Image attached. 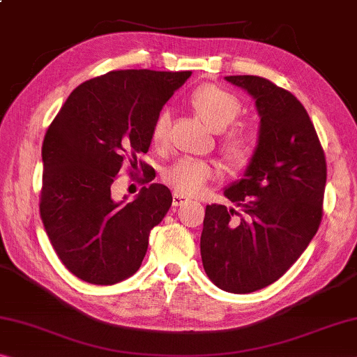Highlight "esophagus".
<instances>
[{"label":"esophagus","instance_id":"esophagus-1","mask_svg":"<svg viewBox=\"0 0 357 357\" xmlns=\"http://www.w3.org/2000/svg\"><path fill=\"white\" fill-rule=\"evenodd\" d=\"M186 199H188V197L183 196V195H180V193H177V191H175V193L172 195V206H175V207L182 206L183 202H186Z\"/></svg>","mask_w":357,"mask_h":357}]
</instances>
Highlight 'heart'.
<instances>
[{
    "label": "heart",
    "mask_w": 357,
    "mask_h": 357,
    "mask_svg": "<svg viewBox=\"0 0 357 357\" xmlns=\"http://www.w3.org/2000/svg\"><path fill=\"white\" fill-rule=\"evenodd\" d=\"M197 114L213 130H223L236 121L241 113V102L231 92L218 86H202L191 97ZM171 129V112L162 108L151 126V142L155 146H164ZM254 139L243 128H231L220 137V153L231 166H244L254 155ZM215 175L213 164L196 158H178L162 172V180L182 195H196Z\"/></svg>",
    "instance_id": "obj_1"
}]
</instances>
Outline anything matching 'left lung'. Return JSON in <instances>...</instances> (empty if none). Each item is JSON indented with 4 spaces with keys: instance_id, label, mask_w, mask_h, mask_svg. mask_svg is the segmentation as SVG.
Masks as SVG:
<instances>
[{
    "instance_id": "1",
    "label": "left lung",
    "mask_w": 357,
    "mask_h": 357,
    "mask_svg": "<svg viewBox=\"0 0 357 357\" xmlns=\"http://www.w3.org/2000/svg\"><path fill=\"white\" fill-rule=\"evenodd\" d=\"M225 79L255 98L259 145L244 177L225 190L238 211L206 207L201 257L217 287L250 294L278 281L308 248L321 225L327 166L297 97L260 76Z\"/></svg>"
}]
</instances>
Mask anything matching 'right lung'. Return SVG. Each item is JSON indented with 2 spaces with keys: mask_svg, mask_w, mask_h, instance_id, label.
Segmentation results:
<instances>
[{
  "mask_svg": "<svg viewBox=\"0 0 357 357\" xmlns=\"http://www.w3.org/2000/svg\"><path fill=\"white\" fill-rule=\"evenodd\" d=\"M191 71L116 70L71 92L43 142L40 213L60 261L76 278L112 286L132 276L150 231L172 204L167 186H144L134 201H114L124 161L151 144V126ZM142 182H151L140 161ZM130 171V169H129ZM132 174V172H130Z\"/></svg>",
  "mask_w": 357,
  "mask_h": 357,
  "instance_id": "obj_1",
  "label": "right lung"
}]
</instances>
